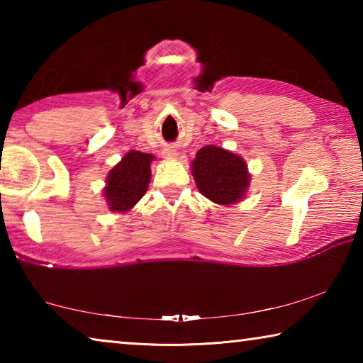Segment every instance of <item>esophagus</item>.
Masks as SVG:
<instances>
[{"label": "esophagus", "instance_id": "34e87169", "mask_svg": "<svg viewBox=\"0 0 363 363\" xmlns=\"http://www.w3.org/2000/svg\"><path fill=\"white\" fill-rule=\"evenodd\" d=\"M163 157L173 160V158L177 157V150L174 149V147H167V149L163 150Z\"/></svg>", "mask_w": 363, "mask_h": 363}]
</instances>
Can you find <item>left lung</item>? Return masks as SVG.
I'll list each match as a JSON object with an SVG mask.
<instances>
[{
  "label": "left lung",
  "instance_id": "8db88e82",
  "mask_svg": "<svg viewBox=\"0 0 363 363\" xmlns=\"http://www.w3.org/2000/svg\"><path fill=\"white\" fill-rule=\"evenodd\" d=\"M200 194L216 205H233L245 199L251 174L245 160L218 145H206L190 163Z\"/></svg>",
  "mask_w": 363,
  "mask_h": 363
}]
</instances>
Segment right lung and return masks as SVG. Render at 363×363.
Wrapping results in <instances>:
<instances>
[{
	"instance_id": "add662e5",
	"label": "right lung",
	"mask_w": 363,
	"mask_h": 363,
	"mask_svg": "<svg viewBox=\"0 0 363 363\" xmlns=\"http://www.w3.org/2000/svg\"><path fill=\"white\" fill-rule=\"evenodd\" d=\"M153 160L152 153L130 150L108 171L102 192L110 211L125 214L136 206L149 189Z\"/></svg>"
}]
</instances>
